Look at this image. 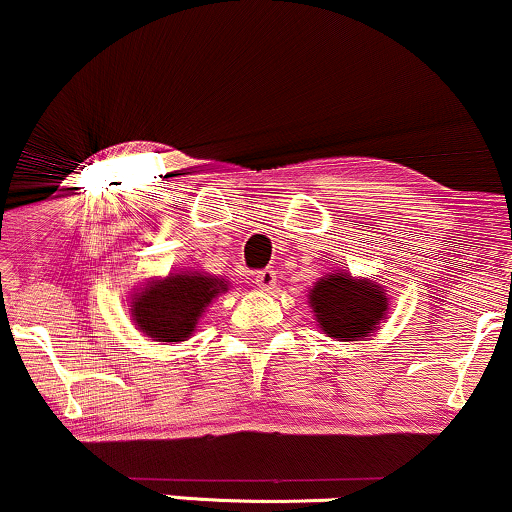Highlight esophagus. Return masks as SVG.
<instances>
[{
	"label": "esophagus",
	"mask_w": 512,
	"mask_h": 512,
	"mask_svg": "<svg viewBox=\"0 0 512 512\" xmlns=\"http://www.w3.org/2000/svg\"><path fill=\"white\" fill-rule=\"evenodd\" d=\"M255 284L260 291H272L276 284V274L272 272V269H262V272L255 274Z\"/></svg>",
	"instance_id": "esophagus-1"
}]
</instances>
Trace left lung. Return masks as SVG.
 I'll list each match as a JSON object with an SVG mask.
<instances>
[{
  "instance_id": "1",
  "label": "left lung",
  "mask_w": 512,
  "mask_h": 512,
  "mask_svg": "<svg viewBox=\"0 0 512 512\" xmlns=\"http://www.w3.org/2000/svg\"><path fill=\"white\" fill-rule=\"evenodd\" d=\"M310 313L327 337L337 342H363L378 332L390 310L385 286L346 269L322 274L308 291Z\"/></svg>"
}]
</instances>
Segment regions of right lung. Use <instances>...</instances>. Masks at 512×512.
Here are the masks:
<instances>
[{
	"label": "right lung",
	"mask_w": 512,
	"mask_h": 512,
	"mask_svg": "<svg viewBox=\"0 0 512 512\" xmlns=\"http://www.w3.org/2000/svg\"><path fill=\"white\" fill-rule=\"evenodd\" d=\"M228 291V281L204 272H170L168 276L146 279L134 289L129 315L137 330L151 342L180 344L197 330L216 296Z\"/></svg>",
	"instance_id": "add662e5"
}]
</instances>
